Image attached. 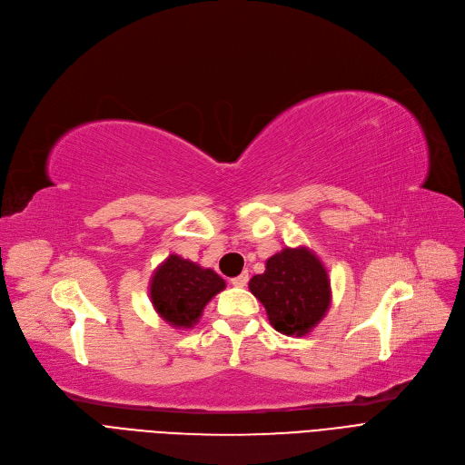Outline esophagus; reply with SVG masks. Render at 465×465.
Masks as SVG:
<instances>
[{
  "label": "esophagus",
  "instance_id": "esophagus-1",
  "mask_svg": "<svg viewBox=\"0 0 465 465\" xmlns=\"http://www.w3.org/2000/svg\"><path fill=\"white\" fill-rule=\"evenodd\" d=\"M248 280H250L248 272H242L240 276H236V278L231 280V285H234V287H245V283H248Z\"/></svg>",
  "mask_w": 465,
  "mask_h": 465
}]
</instances>
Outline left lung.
Segmentation results:
<instances>
[{"mask_svg":"<svg viewBox=\"0 0 465 465\" xmlns=\"http://www.w3.org/2000/svg\"><path fill=\"white\" fill-rule=\"evenodd\" d=\"M250 291L264 306L270 324L285 336H306L331 308V280L308 248H285L250 280Z\"/></svg>","mask_w":465,"mask_h":465,"instance_id":"1","label":"left lung"}]
</instances>
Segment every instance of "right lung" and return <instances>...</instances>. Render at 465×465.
Masks as SVG:
<instances>
[{"instance_id": "obj_1", "label": "right lung", "mask_w": 465, "mask_h": 465, "mask_svg": "<svg viewBox=\"0 0 465 465\" xmlns=\"http://www.w3.org/2000/svg\"><path fill=\"white\" fill-rule=\"evenodd\" d=\"M225 289V280L180 255H169L150 280L153 310L174 329H191L210 300Z\"/></svg>"}]
</instances>
